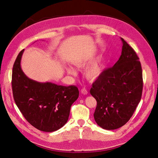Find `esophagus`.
Returning a JSON list of instances; mask_svg holds the SVG:
<instances>
[{
  "mask_svg": "<svg viewBox=\"0 0 158 158\" xmlns=\"http://www.w3.org/2000/svg\"><path fill=\"white\" fill-rule=\"evenodd\" d=\"M81 93H82L84 95H87L88 94L87 89H85V88H82V89H81Z\"/></svg>",
  "mask_w": 158,
  "mask_h": 158,
  "instance_id": "obj_1",
  "label": "esophagus"
}]
</instances>
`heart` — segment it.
Segmentation results:
<instances>
[{
	"label": "heart",
	"mask_w": 158,
	"mask_h": 158,
	"mask_svg": "<svg viewBox=\"0 0 158 158\" xmlns=\"http://www.w3.org/2000/svg\"><path fill=\"white\" fill-rule=\"evenodd\" d=\"M72 64L74 65L78 68H81L84 66L85 64V60L84 58L79 57L73 59L71 61ZM104 69V64L102 58H98L95 60L92 63H91L85 70V78L89 80H96L99 76L102 74ZM66 72L69 74H74L75 72L73 69L70 67H66Z\"/></svg>",
	"instance_id": "b5f03b06"
}]
</instances>
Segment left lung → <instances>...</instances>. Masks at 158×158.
<instances>
[{
  "label": "left lung",
  "mask_w": 158,
  "mask_h": 158,
  "mask_svg": "<svg viewBox=\"0 0 158 158\" xmlns=\"http://www.w3.org/2000/svg\"><path fill=\"white\" fill-rule=\"evenodd\" d=\"M121 39L120 58L113 67L103 72L90 89L97 101L94 119L106 130H114L125 125L142 97L143 80L139 58L135 50Z\"/></svg>",
  "instance_id": "8db88e82"
}]
</instances>
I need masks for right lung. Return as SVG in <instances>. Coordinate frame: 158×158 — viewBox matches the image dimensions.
<instances>
[{"label": "right lung", "instance_id": "1", "mask_svg": "<svg viewBox=\"0 0 158 158\" xmlns=\"http://www.w3.org/2000/svg\"><path fill=\"white\" fill-rule=\"evenodd\" d=\"M23 51L18 54L13 66L14 101L33 127L44 132L56 131L68 121L71 106L78 98V89L75 85L42 83L28 78L20 65Z\"/></svg>", "mask_w": 158, "mask_h": 158}]
</instances>
